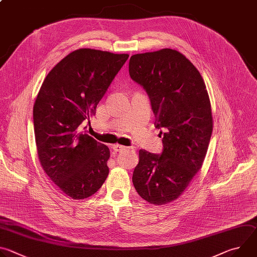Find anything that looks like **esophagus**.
Here are the masks:
<instances>
[{
	"label": "esophagus",
	"instance_id": "34e87169",
	"mask_svg": "<svg viewBox=\"0 0 257 257\" xmlns=\"http://www.w3.org/2000/svg\"><path fill=\"white\" fill-rule=\"evenodd\" d=\"M112 149H113L115 152H121V151H123V150L125 149V146L120 145V144H114V145H112Z\"/></svg>",
	"mask_w": 257,
	"mask_h": 257
}]
</instances>
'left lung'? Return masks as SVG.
<instances>
[{
  "mask_svg": "<svg viewBox=\"0 0 257 257\" xmlns=\"http://www.w3.org/2000/svg\"><path fill=\"white\" fill-rule=\"evenodd\" d=\"M129 74L148 92L156 127L164 131L162 155L139 151L133 185L148 202L167 204L201 169L213 125L209 96L199 71L176 50L133 55Z\"/></svg>",
  "mask_w": 257,
  "mask_h": 257,
  "instance_id": "obj_1",
  "label": "left lung"
}]
</instances>
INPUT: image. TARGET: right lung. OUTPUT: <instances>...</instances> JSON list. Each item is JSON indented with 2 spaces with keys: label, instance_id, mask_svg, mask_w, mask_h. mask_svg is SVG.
Masks as SVG:
<instances>
[{
  "label": "right lung",
  "instance_id": "right-lung-1",
  "mask_svg": "<svg viewBox=\"0 0 257 257\" xmlns=\"http://www.w3.org/2000/svg\"><path fill=\"white\" fill-rule=\"evenodd\" d=\"M128 54L79 49L47 75L33 105L40 163L56 186L73 199L93 195L107 175L109 150L80 131L90 124L96 105Z\"/></svg>",
  "mask_w": 257,
  "mask_h": 257
}]
</instances>
